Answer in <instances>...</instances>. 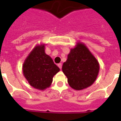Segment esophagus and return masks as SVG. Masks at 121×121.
Here are the masks:
<instances>
[{"mask_svg": "<svg viewBox=\"0 0 121 121\" xmlns=\"http://www.w3.org/2000/svg\"><path fill=\"white\" fill-rule=\"evenodd\" d=\"M58 66L59 67V68H60V69H61V67H62V64H61V63H59V64L58 65Z\"/></svg>", "mask_w": 121, "mask_h": 121, "instance_id": "34e87169", "label": "esophagus"}]
</instances>
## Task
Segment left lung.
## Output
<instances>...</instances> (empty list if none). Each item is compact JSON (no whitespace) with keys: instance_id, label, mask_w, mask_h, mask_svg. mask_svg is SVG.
Listing matches in <instances>:
<instances>
[{"instance_id":"8db88e82","label":"left lung","mask_w":121,"mask_h":121,"mask_svg":"<svg viewBox=\"0 0 121 121\" xmlns=\"http://www.w3.org/2000/svg\"><path fill=\"white\" fill-rule=\"evenodd\" d=\"M99 70L98 60L86 46L80 43L71 50L62 66L69 86L76 90L91 86L96 81Z\"/></svg>"}]
</instances>
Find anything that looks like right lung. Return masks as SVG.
Masks as SVG:
<instances>
[{"label": "right lung", "instance_id": "1", "mask_svg": "<svg viewBox=\"0 0 121 121\" xmlns=\"http://www.w3.org/2000/svg\"><path fill=\"white\" fill-rule=\"evenodd\" d=\"M59 71L60 68L44 52V44L35 46L23 65V73L29 84L40 90L51 85L53 77Z\"/></svg>", "mask_w": 121, "mask_h": 121}]
</instances>
